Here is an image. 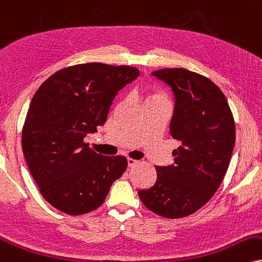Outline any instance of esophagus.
Instances as JSON below:
<instances>
[{
	"label": "esophagus",
	"mask_w": 262,
	"mask_h": 262,
	"mask_svg": "<svg viewBox=\"0 0 262 262\" xmlns=\"http://www.w3.org/2000/svg\"><path fill=\"white\" fill-rule=\"evenodd\" d=\"M137 164H138V160L131 159V158H128V159H127V165H128V167H134V166H136Z\"/></svg>",
	"instance_id": "34e87169"
}]
</instances>
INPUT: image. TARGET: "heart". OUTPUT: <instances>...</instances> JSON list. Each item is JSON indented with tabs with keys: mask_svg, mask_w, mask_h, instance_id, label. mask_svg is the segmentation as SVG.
I'll return each mask as SVG.
<instances>
[{
	"mask_svg": "<svg viewBox=\"0 0 262 262\" xmlns=\"http://www.w3.org/2000/svg\"><path fill=\"white\" fill-rule=\"evenodd\" d=\"M150 104H169L167 95L159 89L149 90L146 96V106Z\"/></svg>",
	"mask_w": 262,
	"mask_h": 262,
	"instance_id": "b5f03b06",
	"label": "heart"
}]
</instances>
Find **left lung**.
Wrapping results in <instances>:
<instances>
[{
  "label": "left lung",
  "instance_id": "left-lung-1",
  "mask_svg": "<svg viewBox=\"0 0 262 262\" xmlns=\"http://www.w3.org/2000/svg\"><path fill=\"white\" fill-rule=\"evenodd\" d=\"M172 89L175 111L170 134L180 146L173 164L156 166L157 181L138 190L154 214L181 219L204 206L227 172L235 142V125L227 99L208 77L183 68L151 73Z\"/></svg>",
  "mask_w": 262,
  "mask_h": 262
}]
</instances>
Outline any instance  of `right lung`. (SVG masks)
Returning a JSON list of instances; mask_svg holds the SVG:
<instances>
[{
	"label": "right lung",
	"mask_w": 262,
	"mask_h": 262,
	"mask_svg": "<svg viewBox=\"0 0 262 262\" xmlns=\"http://www.w3.org/2000/svg\"><path fill=\"white\" fill-rule=\"evenodd\" d=\"M138 75L128 66L77 64L51 75L32 97L23 153L42 196L59 211L96 210L127 167L125 157L97 154L85 137L104 124L115 96Z\"/></svg>",
	"instance_id": "obj_1"
}]
</instances>
